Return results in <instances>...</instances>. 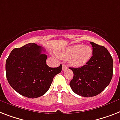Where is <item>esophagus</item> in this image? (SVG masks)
Wrapping results in <instances>:
<instances>
[{"label":"esophagus","instance_id":"obj_1","mask_svg":"<svg viewBox=\"0 0 120 120\" xmlns=\"http://www.w3.org/2000/svg\"><path fill=\"white\" fill-rule=\"evenodd\" d=\"M67 68H68V67H67V65H62V70H63V71H65V70L67 69Z\"/></svg>","mask_w":120,"mask_h":120}]
</instances>
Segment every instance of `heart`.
<instances>
[{
    "label": "heart",
    "instance_id": "obj_1",
    "mask_svg": "<svg viewBox=\"0 0 120 120\" xmlns=\"http://www.w3.org/2000/svg\"><path fill=\"white\" fill-rule=\"evenodd\" d=\"M92 49L88 45L76 44L70 45L58 52V55L63 59H68L72 67H80L90 60Z\"/></svg>",
    "mask_w": 120,
    "mask_h": 120
}]
</instances>
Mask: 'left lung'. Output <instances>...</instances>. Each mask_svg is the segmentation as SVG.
Masks as SVG:
<instances>
[{"label":"left lung","instance_id":"obj_1","mask_svg":"<svg viewBox=\"0 0 120 120\" xmlns=\"http://www.w3.org/2000/svg\"><path fill=\"white\" fill-rule=\"evenodd\" d=\"M92 56L85 65L71 68L73 78L70 82L75 94L82 97L97 95L107 87L113 76V62L110 53L104 46L90 42Z\"/></svg>","mask_w":120,"mask_h":120}]
</instances>
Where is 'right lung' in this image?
I'll return each mask as SVG.
<instances>
[{
    "label": "right lung",
    "instance_id": "1",
    "mask_svg": "<svg viewBox=\"0 0 120 120\" xmlns=\"http://www.w3.org/2000/svg\"><path fill=\"white\" fill-rule=\"evenodd\" d=\"M45 50L35 43L14 49L6 60L8 82L14 90L28 98H37L45 94L53 79L62 71L60 65L50 68L46 64Z\"/></svg>",
    "mask_w": 120,
    "mask_h": 120
}]
</instances>
